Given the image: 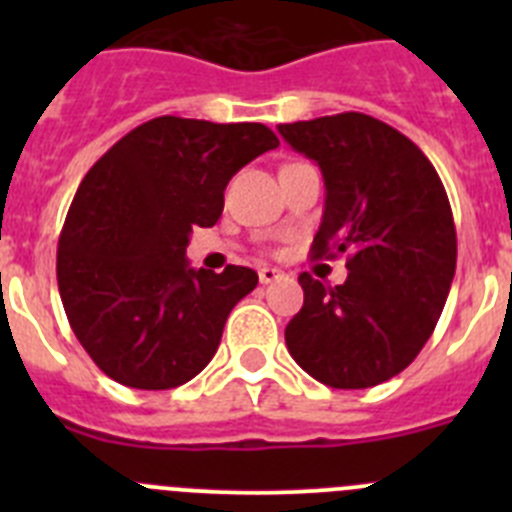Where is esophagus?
I'll return each instance as SVG.
<instances>
[{
    "label": "esophagus",
    "mask_w": 512,
    "mask_h": 512,
    "mask_svg": "<svg viewBox=\"0 0 512 512\" xmlns=\"http://www.w3.org/2000/svg\"><path fill=\"white\" fill-rule=\"evenodd\" d=\"M284 274L279 269H271V266H264V269H259V282L261 284H271L277 282V279H282Z\"/></svg>",
    "instance_id": "1"
}]
</instances>
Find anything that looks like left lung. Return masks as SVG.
<instances>
[{
	"instance_id": "8db88e82",
	"label": "left lung",
	"mask_w": 512,
	"mask_h": 512,
	"mask_svg": "<svg viewBox=\"0 0 512 512\" xmlns=\"http://www.w3.org/2000/svg\"><path fill=\"white\" fill-rule=\"evenodd\" d=\"M323 171L325 210L312 256L348 251V277L300 274L305 302L284 330L289 354L336 390H366L413 364L456 271L449 197L425 153L361 112L279 125Z\"/></svg>"
}]
</instances>
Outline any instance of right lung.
<instances>
[{"instance_id": "right-lung-1", "label": "right lung", "mask_w": 512, "mask_h": 512, "mask_svg": "<svg viewBox=\"0 0 512 512\" xmlns=\"http://www.w3.org/2000/svg\"><path fill=\"white\" fill-rule=\"evenodd\" d=\"M279 138L261 122L156 117L81 179L58 238V292L94 364L135 390H171L210 364L259 274L187 261L194 225L223 215L228 182Z\"/></svg>"}]
</instances>
